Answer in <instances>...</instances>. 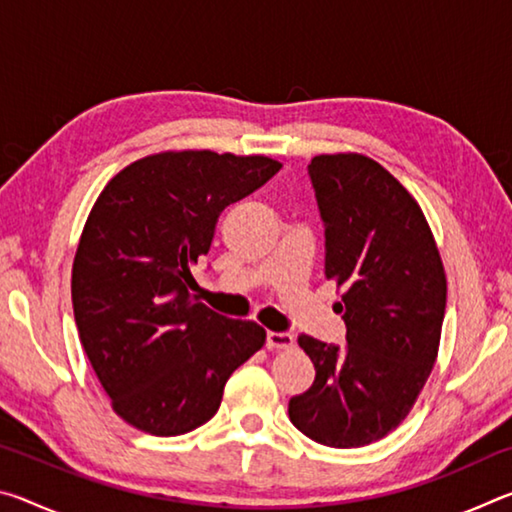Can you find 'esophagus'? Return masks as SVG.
<instances>
[{
  "label": "esophagus",
  "mask_w": 512,
  "mask_h": 512,
  "mask_svg": "<svg viewBox=\"0 0 512 512\" xmlns=\"http://www.w3.org/2000/svg\"><path fill=\"white\" fill-rule=\"evenodd\" d=\"M291 345H293V336L287 332H268L266 334L268 350H289Z\"/></svg>",
  "instance_id": "esophagus-1"
}]
</instances>
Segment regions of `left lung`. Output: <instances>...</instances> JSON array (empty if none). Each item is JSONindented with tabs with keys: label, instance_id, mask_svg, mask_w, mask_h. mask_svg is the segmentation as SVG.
Segmentation results:
<instances>
[{
	"label": "left lung",
	"instance_id": "1",
	"mask_svg": "<svg viewBox=\"0 0 512 512\" xmlns=\"http://www.w3.org/2000/svg\"><path fill=\"white\" fill-rule=\"evenodd\" d=\"M325 223V277L343 289L345 341L300 334L316 379L289 400L293 427L327 447H363L391 433L418 400L438 357L447 280L415 198L359 153L309 164Z\"/></svg>",
	"mask_w": 512,
	"mask_h": 512
}]
</instances>
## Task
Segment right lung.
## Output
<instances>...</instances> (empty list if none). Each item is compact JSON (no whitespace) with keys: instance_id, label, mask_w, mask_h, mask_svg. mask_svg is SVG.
I'll list each match as a JSON object with an SVG mask.
<instances>
[{"instance_id":"right-lung-1","label":"right lung","mask_w":512,"mask_h":512,"mask_svg":"<svg viewBox=\"0 0 512 512\" xmlns=\"http://www.w3.org/2000/svg\"><path fill=\"white\" fill-rule=\"evenodd\" d=\"M264 155L167 151L121 169L85 221L72 266L76 327L121 420L180 436L219 411L225 381L262 348L253 320L216 314L196 296L225 207L268 183Z\"/></svg>"}]
</instances>
